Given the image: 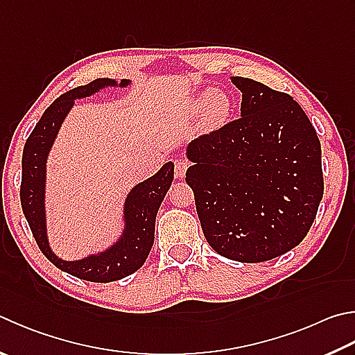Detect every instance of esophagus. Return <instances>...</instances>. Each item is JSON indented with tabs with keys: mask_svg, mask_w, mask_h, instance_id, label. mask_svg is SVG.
<instances>
[{
	"mask_svg": "<svg viewBox=\"0 0 355 355\" xmlns=\"http://www.w3.org/2000/svg\"><path fill=\"white\" fill-rule=\"evenodd\" d=\"M188 167H189V163L186 159H175V177L183 178L186 175Z\"/></svg>",
	"mask_w": 355,
	"mask_h": 355,
	"instance_id": "1",
	"label": "esophagus"
}]
</instances>
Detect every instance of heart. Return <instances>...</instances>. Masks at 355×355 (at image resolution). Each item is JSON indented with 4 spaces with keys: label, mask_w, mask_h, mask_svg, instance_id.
<instances>
[{
    "label": "heart",
    "mask_w": 355,
    "mask_h": 355,
    "mask_svg": "<svg viewBox=\"0 0 355 355\" xmlns=\"http://www.w3.org/2000/svg\"><path fill=\"white\" fill-rule=\"evenodd\" d=\"M234 110V102L227 92H214L206 88L198 93L191 102V114L202 112V124L208 132L218 130L225 127L231 119Z\"/></svg>",
    "instance_id": "obj_1"
}]
</instances>
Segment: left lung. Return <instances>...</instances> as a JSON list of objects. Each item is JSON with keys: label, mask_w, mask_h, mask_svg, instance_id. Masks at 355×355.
Segmentation results:
<instances>
[{"label": "left lung", "mask_w": 355, "mask_h": 355, "mask_svg": "<svg viewBox=\"0 0 355 355\" xmlns=\"http://www.w3.org/2000/svg\"><path fill=\"white\" fill-rule=\"evenodd\" d=\"M241 118L192 141L186 172L206 241L237 262H263L304 239L323 198L321 144L292 96L231 77Z\"/></svg>", "instance_id": "8db88e82"}]
</instances>
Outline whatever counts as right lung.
<instances>
[{
  "mask_svg": "<svg viewBox=\"0 0 355 355\" xmlns=\"http://www.w3.org/2000/svg\"><path fill=\"white\" fill-rule=\"evenodd\" d=\"M132 80L96 79L69 89L51 104L29 135L23 149L21 208L43 254L62 272L92 282H112L143 267L155 241L157 212L173 180V163H167L144 182L133 186L122 208V233L112 245L82 259L67 261L51 248L46 223V166L49 152L76 99H85L105 88H125Z\"/></svg>",
  "mask_w": 355,
  "mask_h": 355,
  "instance_id": "add662e5",
  "label": "right lung"
}]
</instances>
